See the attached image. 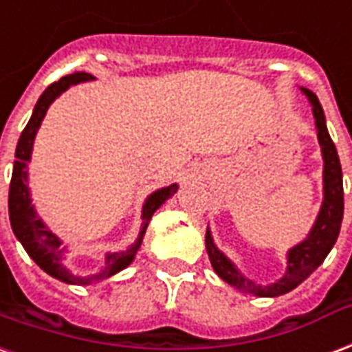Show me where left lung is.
<instances>
[{
	"label": "left lung",
	"mask_w": 352,
	"mask_h": 352,
	"mask_svg": "<svg viewBox=\"0 0 352 352\" xmlns=\"http://www.w3.org/2000/svg\"><path fill=\"white\" fill-rule=\"evenodd\" d=\"M302 93L308 96L309 104H311L315 126H317V138H319L322 160H324V168H322V192H324V197H322L321 210L317 214V220H315L309 235L300 244H296L287 252L285 276L276 283H270V285H256L246 276H242L241 270L236 269L235 265L229 261L220 250L216 248L209 229H207V235H205L207 254H209L210 265L216 270V274L220 276L223 282L233 285L239 291L252 293L256 296H280L293 291L296 285H300L324 261V257L329 256V252L338 241L340 228H342L343 179L340 156H338L334 142H332L329 130H327L321 102L317 100V96L309 89L302 87Z\"/></svg>",
	"instance_id": "left-lung-1"
}]
</instances>
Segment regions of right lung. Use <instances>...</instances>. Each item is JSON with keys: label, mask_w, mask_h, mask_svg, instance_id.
Segmentation results:
<instances>
[{"label": "right lung", "mask_w": 352, "mask_h": 352, "mask_svg": "<svg viewBox=\"0 0 352 352\" xmlns=\"http://www.w3.org/2000/svg\"><path fill=\"white\" fill-rule=\"evenodd\" d=\"M93 80L91 74L87 72H72L69 76H63L57 80L52 85L46 87L41 98L35 104V110L31 116L30 123L25 124L22 136L18 140L16 145V160H14V168H12V177H10L9 186V218L10 228L14 231V235L22 242L23 250L28 252V256L37 263L38 267L50 274L52 278H57L65 283H72V285H87L91 282H98L104 278L117 274L119 270L129 267L132 259L136 257V252L142 246L145 229L149 226L151 216L155 214V210L162 205L166 199L173 196L177 192V184H169L166 188H160L153 192L145 203H143L142 210V231L138 235V241L124 252H113V254H106L104 259V269L98 274L93 276H74L67 267H63L65 248L61 246V241L57 239L50 229L44 226V222L35 212V207L31 205L30 188H28V162L31 160V151H33V142L37 136V130L43 123L46 111L50 108V104L56 100L57 96L63 91H67L70 85H76L80 82H89Z\"/></svg>", "instance_id": "add662e5"}]
</instances>
